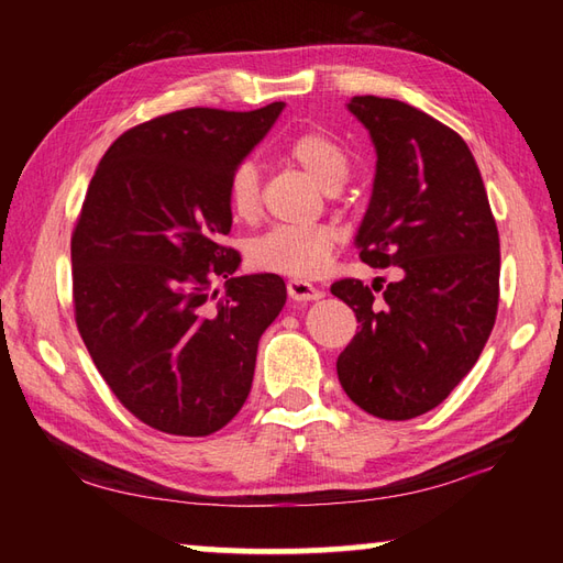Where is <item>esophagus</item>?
Returning <instances> with one entry per match:
<instances>
[{
	"mask_svg": "<svg viewBox=\"0 0 563 563\" xmlns=\"http://www.w3.org/2000/svg\"><path fill=\"white\" fill-rule=\"evenodd\" d=\"M288 295L297 302H314L324 297V292L307 280H288Z\"/></svg>",
	"mask_w": 563,
	"mask_h": 563,
	"instance_id": "esophagus-1",
	"label": "esophagus"
}]
</instances>
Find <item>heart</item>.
<instances>
[{"instance_id": "heart-1", "label": "heart", "mask_w": 563, "mask_h": 563, "mask_svg": "<svg viewBox=\"0 0 563 563\" xmlns=\"http://www.w3.org/2000/svg\"><path fill=\"white\" fill-rule=\"evenodd\" d=\"M285 154L309 174L314 181L333 194L349 178L351 159L336 140L321 130H302L285 142ZM227 206L236 220H254L261 208L258 166L244 159L227 178ZM336 246V232L327 224L314 227H273L251 239L246 249L249 263L258 271L314 278L327 268L331 251Z\"/></svg>"}]
</instances>
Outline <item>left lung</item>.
I'll use <instances>...</instances> for the list:
<instances>
[{
    "mask_svg": "<svg viewBox=\"0 0 563 563\" xmlns=\"http://www.w3.org/2000/svg\"><path fill=\"white\" fill-rule=\"evenodd\" d=\"M349 111L377 152L355 246L367 266H397L399 278L331 285L361 324L336 373L363 411L406 421L445 401L492 336L498 230L479 166L452 128L397 99L353 97Z\"/></svg>",
    "mask_w": 563,
    "mask_h": 563,
    "instance_id": "left-lung-1",
    "label": "left lung"
}]
</instances>
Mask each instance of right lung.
Wrapping results in <instances>:
<instances>
[{
	"label": "right lung",
	"mask_w": 563,
	"mask_h": 563,
	"mask_svg": "<svg viewBox=\"0 0 563 563\" xmlns=\"http://www.w3.org/2000/svg\"><path fill=\"white\" fill-rule=\"evenodd\" d=\"M283 106L184 109L130 128L84 198L71 232L77 329L118 401L162 433L202 438L232 421L288 297L280 275H236L242 256L222 244L227 178Z\"/></svg>",
	"instance_id": "add662e5"
}]
</instances>
